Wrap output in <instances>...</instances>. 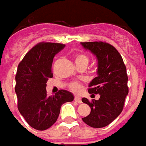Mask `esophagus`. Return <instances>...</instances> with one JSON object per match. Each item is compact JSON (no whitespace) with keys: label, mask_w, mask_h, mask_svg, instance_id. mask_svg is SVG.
Returning <instances> with one entry per match:
<instances>
[{"label":"esophagus","mask_w":146,"mask_h":146,"mask_svg":"<svg viewBox=\"0 0 146 146\" xmlns=\"http://www.w3.org/2000/svg\"><path fill=\"white\" fill-rule=\"evenodd\" d=\"M74 100H75V101H76L77 103H78V104H81L82 103L81 98H79L78 96H75V98H74Z\"/></svg>","instance_id":"1"}]
</instances>
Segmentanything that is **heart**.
<instances>
[{"label":"heart","instance_id":"1","mask_svg":"<svg viewBox=\"0 0 146 146\" xmlns=\"http://www.w3.org/2000/svg\"><path fill=\"white\" fill-rule=\"evenodd\" d=\"M81 62H86L87 63L89 62V58H88L87 56H86L84 54H78L76 55L75 56V63H81ZM70 88L72 91L74 92H78L80 88H81V85L78 82H72L70 85Z\"/></svg>","mask_w":146,"mask_h":146}]
</instances>
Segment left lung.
I'll use <instances>...</instances> for the list:
<instances>
[{"label":"left lung","instance_id":"obj_1","mask_svg":"<svg viewBox=\"0 0 146 146\" xmlns=\"http://www.w3.org/2000/svg\"><path fill=\"white\" fill-rule=\"evenodd\" d=\"M81 45L98 60V76L90 82L88 92L100 94L99 100L82 99L91 108L90 113L82 118V121L91 127H104L123 111L129 91L127 68L119 52L110 44L91 42H81Z\"/></svg>","mask_w":146,"mask_h":146}]
</instances>
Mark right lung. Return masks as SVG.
<instances>
[{"mask_svg":"<svg viewBox=\"0 0 146 146\" xmlns=\"http://www.w3.org/2000/svg\"><path fill=\"white\" fill-rule=\"evenodd\" d=\"M64 46L60 43L40 42L18 65L15 87L18 109L27 123L38 131L52 127L58 119L62 104L74 100L68 90H59L50 97L46 94V82L52 77L53 58Z\"/></svg>","mask_w":146,"mask_h":146,"instance_id":"1","label":"right lung"}]
</instances>
